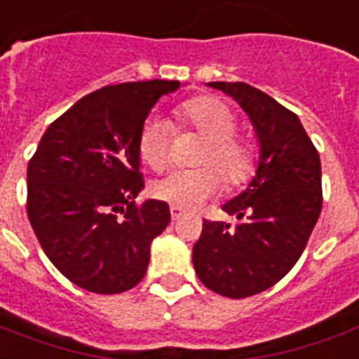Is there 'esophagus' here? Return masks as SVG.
<instances>
[{
  "mask_svg": "<svg viewBox=\"0 0 359 359\" xmlns=\"http://www.w3.org/2000/svg\"><path fill=\"white\" fill-rule=\"evenodd\" d=\"M170 215H172V220H180L185 212L180 207H170Z\"/></svg>",
  "mask_w": 359,
  "mask_h": 359,
  "instance_id": "1",
  "label": "esophagus"
}]
</instances>
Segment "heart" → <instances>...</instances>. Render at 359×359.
<instances>
[{"mask_svg":"<svg viewBox=\"0 0 359 359\" xmlns=\"http://www.w3.org/2000/svg\"><path fill=\"white\" fill-rule=\"evenodd\" d=\"M175 118L191 127L207 141L197 162L203 168L175 170L152 185V195L180 208H197L218 193L222 180L240 185L253 175L257 166L255 149L241 137H236L238 119L222 100L215 96H197L175 108ZM172 126L160 116H151L139 133V156L152 170H162L170 162ZM215 165L217 169L210 168Z\"/></svg>","mask_w":359,"mask_h":359,"instance_id":"obj_1","label":"heart"}]
</instances>
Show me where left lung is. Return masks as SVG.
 Wrapping results in <instances>:
<instances>
[{
  "mask_svg": "<svg viewBox=\"0 0 359 359\" xmlns=\"http://www.w3.org/2000/svg\"><path fill=\"white\" fill-rule=\"evenodd\" d=\"M240 104L259 143L255 175L222 210L238 224L203 222L193 245L199 280L226 297L255 296L290 273L321 215V160L294 111L245 83H207Z\"/></svg>",
  "mask_w": 359,
  "mask_h": 359,
  "instance_id": "1",
  "label": "left lung"
}]
</instances>
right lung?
<instances>
[{"label": "right lung", "instance_id": "1", "mask_svg": "<svg viewBox=\"0 0 359 359\" xmlns=\"http://www.w3.org/2000/svg\"><path fill=\"white\" fill-rule=\"evenodd\" d=\"M180 86L160 79L104 86L42 135L27 170L29 220L48 259L79 288L121 294L143 280L170 207L135 205L144 187L139 133L152 106Z\"/></svg>", "mask_w": 359, "mask_h": 359}]
</instances>
